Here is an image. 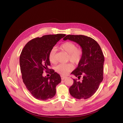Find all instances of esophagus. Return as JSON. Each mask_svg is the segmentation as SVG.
<instances>
[{
	"label": "esophagus",
	"instance_id": "obj_1",
	"mask_svg": "<svg viewBox=\"0 0 123 123\" xmlns=\"http://www.w3.org/2000/svg\"><path fill=\"white\" fill-rule=\"evenodd\" d=\"M61 79H62V80H64V79L65 78H66V76H63V75H61Z\"/></svg>",
	"mask_w": 123,
	"mask_h": 123
}]
</instances>
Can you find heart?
<instances>
[{"label":"heart","instance_id":"1","mask_svg":"<svg viewBox=\"0 0 123 123\" xmlns=\"http://www.w3.org/2000/svg\"><path fill=\"white\" fill-rule=\"evenodd\" d=\"M60 48L67 53L68 54V59L71 62L77 64L81 60L82 56V50L81 48H77L76 44L74 43L66 42L60 46ZM48 58L51 63L53 64L56 63V49L54 48L50 50L49 53ZM73 68L74 66L72 64H60L56 67L55 70L62 75H66L69 72L73 70Z\"/></svg>","mask_w":123,"mask_h":123}]
</instances>
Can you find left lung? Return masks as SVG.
Returning <instances> with one entry per match:
<instances>
[{"instance_id": "1", "label": "left lung", "mask_w": 123, "mask_h": 123, "mask_svg": "<svg viewBox=\"0 0 123 123\" xmlns=\"http://www.w3.org/2000/svg\"><path fill=\"white\" fill-rule=\"evenodd\" d=\"M76 43L81 47L82 56L78 67L71 74L81 81L73 79V83L69 88L70 94L77 99H87L98 89L103 80L104 56L98 44L90 37L83 35H67L63 40Z\"/></svg>"}]
</instances>
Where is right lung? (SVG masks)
<instances>
[{"label":"right lung","instance_id":"add662e5","mask_svg":"<svg viewBox=\"0 0 123 123\" xmlns=\"http://www.w3.org/2000/svg\"><path fill=\"white\" fill-rule=\"evenodd\" d=\"M65 34L48 35L29 41L19 57L23 82L35 98L40 100L51 98L56 94V87L60 83V75L53 69L49 77L43 76L50 66L48 55L50 50Z\"/></svg>","mask_w":123,"mask_h":123}]
</instances>
